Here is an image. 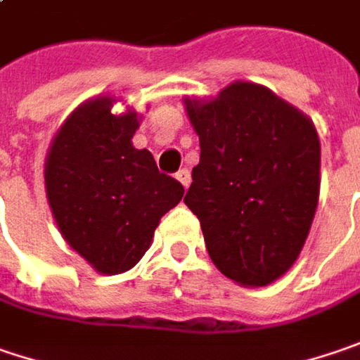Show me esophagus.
Segmentation results:
<instances>
[{
    "label": "esophagus",
    "mask_w": 360,
    "mask_h": 360,
    "mask_svg": "<svg viewBox=\"0 0 360 360\" xmlns=\"http://www.w3.org/2000/svg\"><path fill=\"white\" fill-rule=\"evenodd\" d=\"M176 180L184 186V188H188L190 186V172L186 168H182V170L176 172Z\"/></svg>",
    "instance_id": "esophagus-1"
}]
</instances>
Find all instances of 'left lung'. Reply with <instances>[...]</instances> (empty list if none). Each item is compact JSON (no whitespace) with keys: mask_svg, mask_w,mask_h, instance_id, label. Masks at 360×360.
<instances>
[{"mask_svg":"<svg viewBox=\"0 0 360 360\" xmlns=\"http://www.w3.org/2000/svg\"><path fill=\"white\" fill-rule=\"evenodd\" d=\"M182 101L200 141L184 202L200 221L208 255L239 285H269L296 263L314 221V123L257 82Z\"/></svg>","mask_w":360,"mask_h":360,"instance_id":"left-lung-1","label":"left lung"}]
</instances>
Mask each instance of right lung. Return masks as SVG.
<instances>
[{
  "label": "right lung",
  "mask_w": 360,
  "mask_h": 360,
  "mask_svg": "<svg viewBox=\"0 0 360 360\" xmlns=\"http://www.w3.org/2000/svg\"><path fill=\"white\" fill-rule=\"evenodd\" d=\"M99 95L81 103L50 141L44 162L46 198L56 226L101 276L129 271L153 241L160 219L184 186L160 174L148 150L131 143L141 115Z\"/></svg>",
  "instance_id": "add662e5"
}]
</instances>
